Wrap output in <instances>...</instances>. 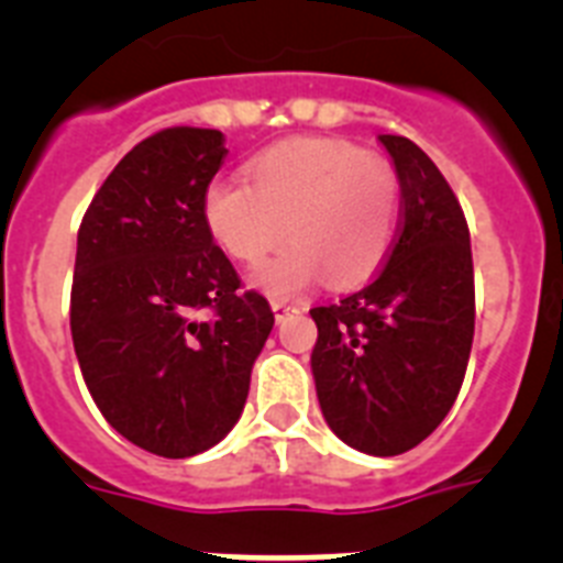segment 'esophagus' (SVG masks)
<instances>
[{
    "instance_id": "34e87169",
    "label": "esophagus",
    "mask_w": 563,
    "mask_h": 563,
    "mask_svg": "<svg viewBox=\"0 0 563 563\" xmlns=\"http://www.w3.org/2000/svg\"><path fill=\"white\" fill-rule=\"evenodd\" d=\"M271 307H273V312H276L278 321H282L285 316H290V312H296V305H292L290 298H273Z\"/></svg>"
}]
</instances>
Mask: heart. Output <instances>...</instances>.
Here are the masks:
<instances>
[{
	"label": "heart",
	"mask_w": 563,
	"mask_h": 563,
	"mask_svg": "<svg viewBox=\"0 0 563 563\" xmlns=\"http://www.w3.org/2000/svg\"><path fill=\"white\" fill-rule=\"evenodd\" d=\"M400 183L391 163L335 137H292L247 163V183L217 177L202 194L208 236L239 265L256 273L273 296L310 287L324 276L350 287L369 278L395 242Z\"/></svg>",
	"instance_id": "heart-1"
}]
</instances>
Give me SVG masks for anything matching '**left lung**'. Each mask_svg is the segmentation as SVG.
<instances>
[{
    "label": "left lung",
    "instance_id": "left-lung-1",
    "mask_svg": "<svg viewBox=\"0 0 563 563\" xmlns=\"http://www.w3.org/2000/svg\"><path fill=\"white\" fill-rule=\"evenodd\" d=\"M400 180V225L363 290L312 307V377L346 445L397 456L420 445L460 395L474 343V258L456 194L417 143L380 134Z\"/></svg>",
    "mask_w": 563,
    "mask_h": 563
}]
</instances>
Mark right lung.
I'll list each match as a JSON object with an SVG mask.
<instances>
[{
  "instance_id": "add662e5",
  "label": "right lung",
  "mask_w": 563,
  "mask_h": 563,
  "mask_svg": "<svg viewBox=\"0 0 563 563\" xmlns=\"http://www.w3.org/2000/svg\"><path fill=\"white\" fill-rule=\"evenodd\" d=\"M225 134L172 126L112 168L78 228L69 330L89 395L118 434L186 460L236 426L273 330L202 222Z\"/></svg>"
}]
</instances>
